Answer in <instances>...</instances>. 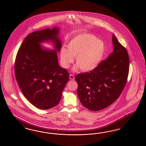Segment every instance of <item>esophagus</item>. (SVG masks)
Listing matches in <instances>:
<instances>
[{"label":"esophagus","mask_w":146,"mask_h":146,"mask_svg":"<svg viewBox=\"0 0 146 146\" xmlns=\"http://www.w3.org/2000/svg\"><path fill=\"white\" fill-rule=\"evenodd\" d=\"M70 79L71 80H72L75 79L74 76L73 75V74H70Z\"/></svg>","instance_id":"esophagus-1"}]
</instances>
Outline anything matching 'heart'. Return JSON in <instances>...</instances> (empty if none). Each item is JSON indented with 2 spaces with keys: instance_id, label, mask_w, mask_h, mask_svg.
I'll return each mask as SVG.
<instances>
[{
  "instance_id": "1",
  "label": "heart",
  "mask_w": 146,
  "mask_h": 146,
  "mask_svg": "<svg viewBox=\"0 0 146 146\" xmlns=\"http://www.w3.org/2000/svg\"><path fill=\"white\" fill-rule=\"evenodd\" d=\"M67 49L62 47L60 51L62 66L68 68L71 63L77 64L73 68L75 71L79 68L84 72L92 71L101 62L106 53V45L95 36L83 34L72 38L67 43Z\"/></svg>"
}]
</instances>
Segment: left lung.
Returning a JSON list of instances; mask_svg holds the SVG:
<instances>
[{
  "label": "left lung",
  "mask_w": 146,
  "mask_h": 146,
  "mask_svg": "<svg viewBox=\"0 0 146 146\" xmlns=\"http://www.w3.org/2000/svg\"><path fill=\"white\" fill-rule=\"evenodd\" d=\"M113 51L106 60L90 72L78 74L77 94L81 104L89 110H101L119 97L129 72L127 50L112 36Z\"/></svg>",
  "instance_id": "8db88e82"
}]
</instances>
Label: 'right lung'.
<instances>
[{
	"label": "right lung",
	"mask_w": 146,
	"mask_h": 146,
	"mask_svg": "<svg viewBox=\"0 0 146 146\" xmlns=\"http://www.w3.org/2000/svg\"><path fill=\"white\" fill-rule=\"evenodd\" d=\"M59 31L54 27L29 34L15 58L14 71L18 85L27 99L40 109L58 105L69 80L68 71L58 62L57 51L62 48ZM48 41L55 44L54 50L45 49L39 44Z\"/></svg>",
	"instance_id": "right-lung-1"
}]
</instances>
